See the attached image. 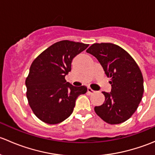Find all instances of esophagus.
Instances as JSON below:
<instances>
[{
	"mask_svg": "<svg viewBox=\"0 0 155 155\" xmlns=\"http://www.w3.org/2000/svg\"><path fill=\"white\" fill-rule=\"evenodd\" d=\"M87 92H88L89 94H91L94 93L95 91L94 90H92V89L91 88V87H87Z\"/></svg>",
	"mask_w": 155,
	"mask_h": 155,
	"instance_id": "1",
	"label": "esophagus"
}]
</instances>
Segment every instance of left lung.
<instances>
[{"label":"left lung","instance_id":"obj_1","mask_svg":"<svg viewBox=\"0 0 155 155\" xmlns=\"http://www.w3.org/2000/svg\"><path fill=\"white\" fill-rule=\"evenodd\" d=\"M86 51L97 59L110 78L112 86L111 92H103L105 101L94 107L95 112L109 124L124 122L136 112L143 98L141 70L125 50L113 43H94Z\"/></svg>","mask_w":155,"mask_h":155}]
</instances>
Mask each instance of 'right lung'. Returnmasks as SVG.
Segmentation results:
<instances>
[{"label":"right lung","mask_w":155,"mask_h":155,"mask_svg":"<svg viewBox=\"0 0 155 155\" xmlns=\"http://www.w3.org/2000/svg\"><path fill=\"white\" fill-rule=\"evenodd\" d=\"M88 44L62 40L43 51L31 64L25 80L27 98L36 116L49 124L61 123L73 112L76 101L87 87L73 86L65 76L73 59Z\"/></svg>","instance_id":"right-lung-1"}]
</instances>
